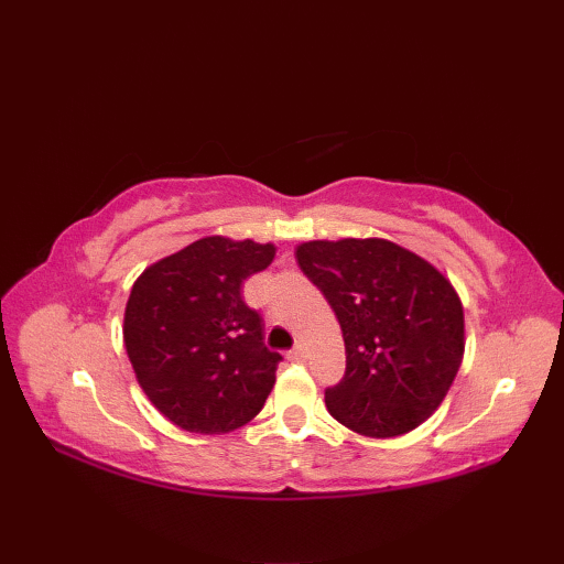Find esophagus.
I'll return each instance as SVG.
<instances>
[{
    "instance_id": "34e87169",
    "label": "esophagus",
    "mask_w": 564,
    "mask_h": 564,
    "mask_svg": "<svg viewBox=\"0 0 564 564\" xmlns=\"http://www.w3.org/2000/svg\"><path fill=\"white\" fill-rule=\"evenodd\" d=\"M289 358H291V361H305V346L295 344L293 349L289 351Z\"/></svg>"
}]
</instances>
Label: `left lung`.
I'll list each match as a JSON object with an SVG mask.
<instances>
[{"instance_id":"8db88e82","label":"left lung","mask_w":564,"mask_h":564,"mask_svg":"<svg viewBox=\"0 0 564 564\" xmlns=\"http://www.w3.org/2000/svg\"><path fill=\"white\" fill-rule=\"evenodd\" d=\"M295 259L341 325L346 370L325 390L329 414L370 438L426 422L465 351L463 305L446 275L378 237L315 239Z\"/></svg>"}]
</instances>
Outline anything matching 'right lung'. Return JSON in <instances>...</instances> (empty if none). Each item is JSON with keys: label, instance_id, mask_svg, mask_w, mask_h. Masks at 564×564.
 I'll return each instance as SVG.
<instances>
[{"label": "right lung", "instance_id": "obj_1", "mask_svg": "<svg viewBox=\"0 0 564 564\" xmlns=\"http://www.w3.org/2000/svg\"><path fill=\"white\" fill-rule=\"evenodd\" d=\"M273 254V245L203 237L133 283L128 358L150 402L191 434L245 426L269 398L281 354L263 344V319L242 301V283Z\"/></svg>", "mask_w": 564, "mask_h": 564}]
</instances>
